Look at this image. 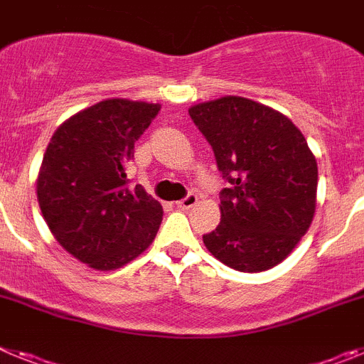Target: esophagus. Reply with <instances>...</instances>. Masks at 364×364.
<instances>
[{"label":"esophagus","instance_id":"1","mask_svg":"<svg viewBox=\"0 0 364 364\" xmlns=\"http://www.w3.org/2000/svg\"><path fill=\"white\" fill-rule=\"evenodd\" d=\"M197 202H198L197 195H195V193H189L188 197H184L182 200L176 202V208H180V210H189V208H193Z\"/></svg>","mask_w":364,"mask_h":364}]
</instances>
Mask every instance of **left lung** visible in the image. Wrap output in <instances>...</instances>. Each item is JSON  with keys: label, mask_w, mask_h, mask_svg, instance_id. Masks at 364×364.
Masks as SVG:
<instances>
[{"label": "left lung", "mask_w": 364, "mask_h": 364, "mask_svg": "<svg viewBox=\"0 0 364 364\" xmlns=\"http://www.w3.org/2000/svg\"><path fill=\"white\" fill-rule=\"evenodd\" d=\"M189 117L230 182L205 247L237 272L277 266L314 220L317 162L306 138L282 112L240 96L193 105Z\"/></svg>", "instance_id": "left-lung-1"}]
</instances>
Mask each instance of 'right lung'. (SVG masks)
Returning <instances> with one entry per match:
<instances>
[{"label": "right lung", "instance_id": "add662e5", "mask_svg": "<svg viewBox=\"0 0 364 364\" xmlns=\"http://www.w3.org/2000/svg\"><path fill=\"white\" fill-rule=\"evenodd\" d=\"M159 104L111 98L76 112L50 138L38 175L40 210L54 239L100 272L146 252L164 210L125 175L134 142Z\"/></svg>", "mask_w": 364, "mask_h": 364}]
</instances>
